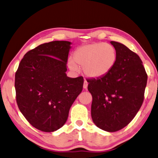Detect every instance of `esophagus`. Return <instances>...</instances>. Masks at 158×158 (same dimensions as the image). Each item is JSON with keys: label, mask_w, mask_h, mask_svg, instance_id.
<instances>
[{"label": "esophagus", "mask_w": 158, "mask_h": 158, "mask_svg": "<svg viewBox=\"0 0 158 158\" xmlns=\"http://www.w3.org/2000/svg\"><path fill=\"white\" fill-rule=\"evenodd\" d=\"M88 82L86 81V80H84V82H83V88L84 89H86L87 88V87H88Z\"/></svg>", "instance_id": "34e87169"}]
</instances>
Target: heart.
Masks as SVG:
<instances>
[{"label":"heart","instance_id":"1","mask_svg":"<svg viewBox=\"0 0 158 158\" xmlns=\"http://www.w3.org/2000/svg\"><path fill=\"white\" fill-rule=\"evenodd\" d=\"M117 52L110 44L98 42L82 46L75 51L73 60L70 59L71 70L77 71L83 67L85 75L93 79L102 78L109 74L115 66Z\"/></svg>","mask_w":158,"mask_h":158}]
</instances>
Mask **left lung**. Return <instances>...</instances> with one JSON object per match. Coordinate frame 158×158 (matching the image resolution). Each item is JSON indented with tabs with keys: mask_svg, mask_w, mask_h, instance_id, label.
<instances>
[{
	"mask_svg": "<svg viewBox=\"0 0 158 158\" xmlns=\"http://www.w3.org/2000/svg\"><path fill=\"white\" fill-rule=\"evenodd\" d=\"M110 43L117 52L115 66L106 76L87 81L92 120L98 128L114 132L127 125L141 107L147 74L135 52L119 42Z\"/></svg>",
	"mask_w": 158,
	"mask_h": 158,
	"instance_id": "1",
	"label": "left lung"
}]
</instances>
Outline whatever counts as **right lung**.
Listing matches in <instances>:
<instances>
[{"mask_svg": "<svg viewBox=\"0 0 158 158\" xmlns=\"http://www.w3.org/2000/svg\"><path fill=\"white\" fill-rule=\"evenodd\" d=\"M71 42L54 41L28 51L15 75L17 105L31 125L52 132L66 122L70 108L83 89V78L68 77Z\"/></svg>", "mask_w": 158, "mask_h": 158, "instance_id": "1", "label": "right lung"}]
</instances>
